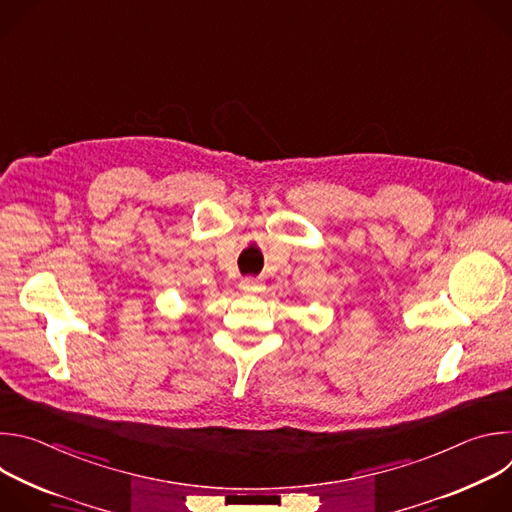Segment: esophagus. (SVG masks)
<instances>
[{
  "label": "esophagus",
  "mask_w": 512,
  "mask_h": 512,
  "mask_svg": "<svg viewBox=\"0 0 512 512\" xmlns=\"http://www.w3.org/2000/svg\"><path fill=\"white\" fill-rule=\"evenodd\" d=\"M239 287H241L243 291H247V294H253V291H259V289H261V281H259V279H253V277H245V279H241Z\"/></svg>",
  "instance_id": "obj_1"
}]
</instances>
